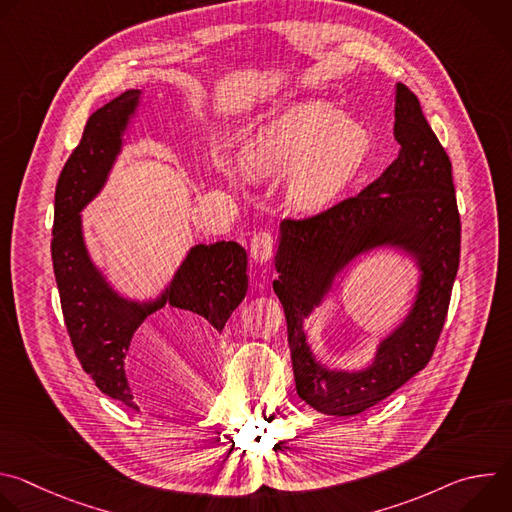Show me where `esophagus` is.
<instances>
[{"mask_svg":"<svg viewBox=\"0 0 512 512\" xmlns=\"http://www.w3.org/2000/svg\"><path fill=\"white\" fill-rule=\"evenodd\" d=\"M273 255V235L261 231L251 239V259L257 263H267Z\"/></svg>","mask_w":512,"mask_h":512,"instance_id":"1","label":"esophagus"}]
</instances>
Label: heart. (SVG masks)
Listing matches in <instances>:
<instances>
[{"instance_id": "heart-1", "label": "heart", "mask_w": 512, "mask_h": 512, "mask_svg": "<svg viewBox=\"0 0 512 512\" xmlns=\"http://www.w3.org/2000/svg\"><path fill=\"white\" fill-rule=\"evenodd\" d=\"M373 150V135L356 119L342 117L326 103L291 105L261 123L245 145L253 176H285L287 200L298 212L314 214L332 206L352 184ZM235 182V170L223 166Z\"/></svg>"}]
</instances>
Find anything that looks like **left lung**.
<instances>
[{
	"instance_id": "8db88e82",
	"label": "left lung",
	"mask_w": 512,
	"mask_h": 512,
	"mask_svg": "<svg viewBox=\"0 0 512 512\" xmlns=\"http://www.w3.org/2000/svg\"><path fill=\"white\" fill-rule=\"evenodd\" d=\"M399 158L360 194L279 227L273 281L287 322V342L298 395L336 417L369 409L429 362L442 334L460 263V214L452 162L423 117L417 97L395 87ZM395 248L418 267L406 318L382 339L364 370H328L313 356L303 322L333 290L341 271L360 254Z\"/></svg>"
}]
</instances>
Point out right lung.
Returning a JSON list of instances; mask_svg holds the SVG:
<instances>
[{
    "instance_id": "add662e5",
    "label": "right lung",
    "mask_w": 512,
    "mask_h": 512,
    "mask_svg": "<svg viewBox=\"0 0 512 512\" xmlns=\"http://www.w3.org/2000/svg\"><path fill=\"white\" fill-rule=\"evenodd\" d=\"M139 99L141 91L129 89L89 117L83 139L56 184L52 229V265L70 342L101 393L131 409H137V403L127 381L125 356L143 320L172 306L223 332L249 285L247 253L235 241L190 247L160 294L141 302L121 296L91 259L81 210L105 188Z\"/></svg>"
}]
</instances>
